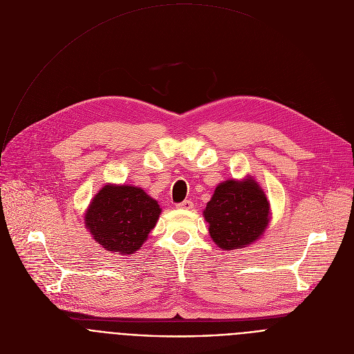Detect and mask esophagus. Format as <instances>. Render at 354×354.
I'll list each match as a JSON object with an SVG mask.
<instances>
[{"mask_svg":"<svg viewBox=\"0 0 354 354\" xmlns=\"http://www.w3.org/2000/svg\"><path fill=\"white\" fill-rule=\"evenodd\" d=\"M178 209H185V210H190L193 207V201L192 200H183L180 203L176 205Z\"/></svg>","mask_w":354,"mask_h":354,"instance_id":"1","label":"esophagus"}]
</instances>
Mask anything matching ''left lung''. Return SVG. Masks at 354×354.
<instances>
[{
  "label": "left lung",
  "instance_id": "obj_1",
  "mask_svg": "<svg viewBox=\"0 0 354 354\" xmlns=\"http://www.w3.org/2000/svg\"><path fill=\"white\" fill-rule=\"evenodd\" d=\"M213 241L223 249H239L258 239L269 223V203L255 180L220 183L205 210Z\"/></svg>",
  "mask_w": 354,
  "mask_h": 354
}]
</instances>
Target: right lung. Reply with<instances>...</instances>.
I'll return each instance as SVG.
<instances>
[{"mask_svg":"<svg viewBox=\"0 0 354 354\" xmlns=\"http://www.w3.org/2000/svg\"><path fill=\"white\" fill-rule=\"evenodd\" d=\"M160 213L157 200L142 189L106 185L89 205L85 224L106 250L131 255L156 227Z\"/></svg>","mask_w":354,"mask_h":354,"instance_id":"1","label":"right lung"}]
</instances>
